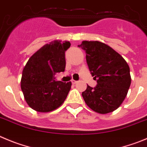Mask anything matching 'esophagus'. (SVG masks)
Masks as SVG:
<instances>
[{"label": "esophagus", "mask_w": 147, "mask_h": 147, "mask_svg": "<svg viewBox=\"0 0 147 147\" xmlns=\"http://www.w3.org/2000/svg\"><path fill=\"white\" fill-rule=\"evenodd\" d=\"M72 84H76V83H78V81H76V80H72Z\"/></svg>", "instance_id": "esophagus-1"}]
</instances>
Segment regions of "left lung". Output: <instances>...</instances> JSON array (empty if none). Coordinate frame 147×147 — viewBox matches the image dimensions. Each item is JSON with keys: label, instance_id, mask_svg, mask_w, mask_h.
I'll return each mask as SVG.
<instances>
[{"label": "left lung", "instance_id": "left-lung-1", "mask_svg": "<svg viewBox=\"0 0 147 147\" xmlns=\"http://www.w3.org/2000/svg\"><path fill=\"white\" fill-rule=\"evenodd\" d=\"M78 47L86 51L89 70L97 86L88 85L82 96L89 108L99 114L116 110L131 83L129 66L121 55L99 41L84 40Z\"/></svg>", "mask_w": 147, "mask_h": 147}]
</instances>
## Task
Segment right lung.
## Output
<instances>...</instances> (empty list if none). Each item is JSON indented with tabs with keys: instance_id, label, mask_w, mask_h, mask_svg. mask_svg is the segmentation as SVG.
<instances>
[{
	"instance_id": "obj_1",
	"label": "right lung",
	"mask_w": 147,
	"mask_h": 147,
	"mask_svg": "<svg viewBox=\"0 0 147 147\" xmlns=\"http://www.w3.org/2000/svg\"><path fill=\"white\" fill-rule=\"evenodd\" d=\"M69 41H51L37 51L24 67L21 89L30 107L39 112H49L65 101L72 83L56 81L55 75L65 69V51Z\"/></svg>"
}]
</instances>
